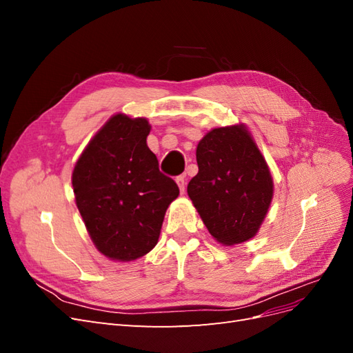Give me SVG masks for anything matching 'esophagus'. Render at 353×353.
<instances>
[{"label": "esophagus", "instance_id": "1", "mask_svg": "<svg viewBox=\"0 0 353 353\" xmlns=\"http://www.w3.org/2000/svg\"><path fill=\"white\" fill-rule=\"evenodd\" d=\"M176 184H178V187L181 190V193H184V190H185V176L184 175L176 176Z\"/></svg>", "mask_w": 353, "mask_h": 353}]
</instances>
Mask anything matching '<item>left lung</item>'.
Returning <instances> with one entry per match:
<instances>
[{
	"mask_svg": "<svg viewBox=\"0 0 353 353\" xmlns=\"http://www.w3.org/2000/svg\"><path fill=\"white\" fill-rule=\"evenodd\" d=\"M197 175L187 187L210 236L223 245L253 239L270 209L274 183L244 125L215 128L201 138Z\"/></svg>",
	"mask_w": 353,
	"mask_h": 353,
	"instance_id": "1",
	"label": "left lung"
}]
</instances>
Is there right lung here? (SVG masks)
Wrapping results in <instances>:
<instances>
[{"label":"right lung","instance_id":"right-lung-1","mask_svg":"<svg viewBox=\"0 0 353 353\" xmlns=\"http://www.w3.org/2000/svg\"><path fill=\"white\" fill-rule=\"evenodd\" d=\"M150 123L117 113L92 137L74 165V200L95 248L105 258L135 261L157 244L179 188L147 147Z\"/></svg>","mask_w":353,"mask_h":353}]
</instances>
